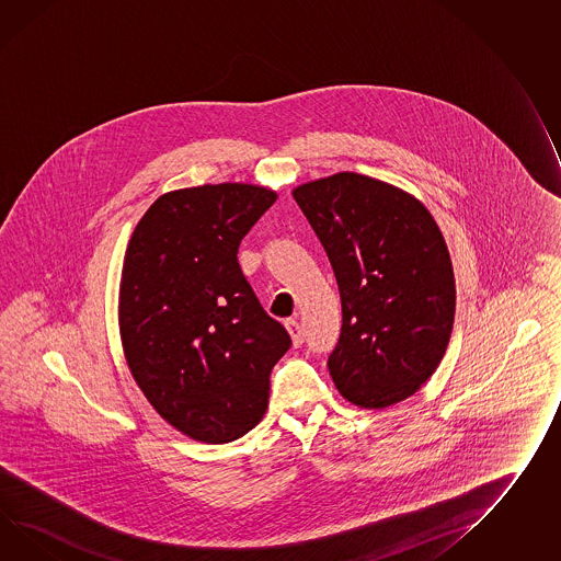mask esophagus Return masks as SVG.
<instances>
[{"instance_id":"esophagus-1","label":"esophagus","mask_w":561,"mask_h":561,"mask_svg":"<svg viewBox=\"0 0 561 561\" xmlns=\"http://www.w3.org/2000/svg\"><path fill=\"white\" fill-rule=\"evenodd\" d=\"M286 329L289 339H291V344L300 346L301 342H304V330H301L300 322L296 318H291V320H287Z\"/></svg>"}]
</instances>
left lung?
Masks as SVG:
<instances>
[{
    "instance_id": "left-lung-1",
    "label": "left lung",
    "mask_w": 561,
    "mask_h": 561,
    "mask_svg": "<svg viewBox=\"0 0 561 561\" xmlns=\"http://www.w3.org/2000/svg\"><path fill=\"white\" fill-rule=\"evenodd\" d=\"M291 194L341 291V339L329 358L336 389L363 410L417 393L446 355L456 312L436 219L410 192L355 172L304 182Z\"/></svg>"
}]
</instances>
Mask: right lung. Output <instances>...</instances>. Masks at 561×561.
Wrapping results in <instances>:
<instances>
[{
	"instance_id": "1",
	"label": "right lung",
	"mask_w": 561,
	"mask_h": 561,
	"mask_svg": "<svg viewBox=\"0 0 561 561\" xmlns=\"http://www.w3.org/2000/svg\"><path fill=\"white\" fill-rule=\"evenodd\" d=\"M277 192L245 182L162 194L125 249L119 336L151 408L180 434L227 444L260 424L286 329L263 312L239 243Z\"/></svg>"
}]
</instances>
